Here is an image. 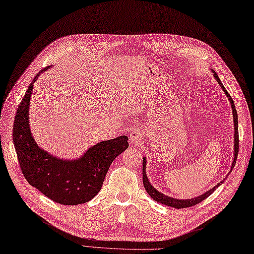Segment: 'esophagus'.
Segmentation results:
<instances>
[{"label": "esophagus", "instance_id": "1", "mask_svg": "<svg viewBox=\"0 0 254 254\" xmlns=\"http://www.w3.org/2000/svg\"><path fill=\"white\" fill-rule=\"evenodd\" d=\"M141 140H142V135H141V133L139 132V130L134 129L133 132L130 133V135H129V141H130V143H132V144H138V143L141 142Z\"/></svg>", "mask_w": 254, "mask_h": 254}]
</instances>
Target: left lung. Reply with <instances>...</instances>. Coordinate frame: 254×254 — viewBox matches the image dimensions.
<instances>
[{
    "mask_svg": "<svg viewBox=\"0 0 254 254\" xmlns=\"http://www.w3.org/2000/svg\"><path fill=\"white\" fill-rule=\"evenodd\" d=\"M212 72V75L214 79L217 80V82L220 84V87L222 88V90L224 91L225 95L227 96L229 102H230V106H231V110H232V115H233V129H234V144H233V161H232V164H231V167H230V171L228 173V175L232 172L234 165H236V161H237V158H238V153H239V127H238V113H237V109H236V106H234V102L231 98V96L228 94L227 90L225 89V87L223 86V83L221 81V79L219 78L218 74L215 73L213 70H211ZM146 158L143 157V162H142V179H143V186L144 189L146 190V192L151 195V198L154 199L155 201L161 203V204H164L166 206H171V207H174V208H186V207H190V206H193V205H196L198 203L204 201L205 199H207L208 196L218 189V187L220 185H222L224 183V181L226 180V178L228 177V175L226 176V178H224V179L218 183L215 186H213L212 189H210L209 190L205 191L204 193L195 196V198H192V199H176V198H172V196L170 195H166L162 192H160L159 190H157L155 187L152 185V183L148 181V178H147V175H146Z\"/></svg>",
    "mask_w": 254,
    "mask_h": 254,
    "instance_id": "obj_1",
    "label": "left lung"
}]
</instances>
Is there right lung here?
Wrapping results in <instances>:
<instances>
[{"mask_svg":"<svg viewBox=\"0 0 254 254\" xmlns=\"http://www.w3.org/2000/svg\"><path fill=\"white\" fill-rule=\"evenodd\" d=\"M36 74L17 108L13 124V144L24 177L47 198L63 205L89 202L99 190L109 167L128 147V138L119 136L88 148L77 159L55 157L39 146L29 126V106Z\"/></svg>","mask_w":254,"mask_h":254,"instance_id":"1","label":"right lung"}]
</instances>
